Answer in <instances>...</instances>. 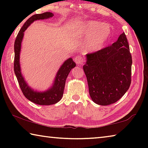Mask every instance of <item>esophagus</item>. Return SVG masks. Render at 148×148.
<instances>
[{
	"instance_id": "34e87169",
	"label": "esophagus",
	"mask_w": 148,
	"mask_h": 148,
	"mask_svg": "<svg viewBox=\"0 0 148 148\" xmlns=\"http://www.w3.org/2000/svg\"><path fill=\"white\" fill-rule=\"evenodd\" d=\"M75 62H76V63L77 64H82L84 63V59L82 58V57H76V58H75Z\"/></svg>"
}]
</instances>
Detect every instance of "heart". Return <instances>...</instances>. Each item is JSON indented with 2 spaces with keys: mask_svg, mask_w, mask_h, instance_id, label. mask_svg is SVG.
I'll return each instance as SVG.
<instances>
[{
  "mask_svg": "<svg viewBox=\"0 0 148 148\" xmlns=\"http://www.w3.org/2000/svg\"><path fill=\"white\" fill-rule=\"evenodd\" d=\"M79 32L90 35L84 44V50L94 52L102 49L108 41L112 34V29L108 25L91 21L84 25Z\"/></svg>",
  "mask_w": 148,
  "mask_h": 148,
  "instance_id": "b5f03b06",
  "label": "heart"
}]
</instances>
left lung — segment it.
I'll return each instance as SVG.
<instances>
[{"mask_svg": "<svg viewBox=\"0 0 148 148\" xmlns=\"http://www.w3.org/2000/svg\"><path fill=\"white\" fill-rule=\"evenodd\" d=\"M86 58L83 69L92 101L107 106L119 101L131 83L132 56L125 32L112 46L87 53Z\"/></svg>", "mask_w": 148, "mask_h": 148, "instance_id": "obj_1", "label": "left lung"}]
</instances>
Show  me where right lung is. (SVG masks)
Listing matches in <instances>:
<instances>
[{
  "label": "right lung",
  "mask_w": 148,
  "mask_h": 148,
  "mask_svg": "<svg viewBox=\"0 0 148 148\" xmlns=\"http://www.w3.org/2000/svg\"><path fill=\"white\" fill-rule=\"evenodd\" d=\"M53 16V14L51 12H45L43 14H35L32 16L29 19H27V21L24 23L23 26L21 27L14 43L15 56L14 69L20 88H21L23 94L27 99L35 104L39 105L53 104L58 102L62 99L66 77L72 69H73L76 65L72 58H70L65 61L57 72L53 86L47 91L44 92L34 91L28 86V84L26 83L23 76H22L19 64V54L25 31L32 22L36 21V20L47 19Z\"/></svg>",
  "instance_id": "obj_1"
}]
</instances>
